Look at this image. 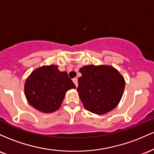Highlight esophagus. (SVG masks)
I'll list each match as a JSON object with an SVG mask.
<instances>
[{
	"mask_svg": "<svg viewBox=\"0 0 154 154\" xmlns=\"http://www.w3.org/2000/svg\"><path fill=\"white\" fill-rule=\"evenodd\" d=\"M72 82H73L74 84H75V85L76 87H78V79L76 78H74L73 79H72Z\"/></svg>",
	"mask_w": 154,
	"mask_h": 154,
	"instance_id": "1",
	"label": "esophagus"
}]
</instances>
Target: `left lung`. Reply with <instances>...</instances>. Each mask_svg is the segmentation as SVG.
I'll list each match as a JSON object with an SVG mask.
<instances>
[{
	"label": "left lung",
	"mask_w": 154,
	"mask_h": 154,
	"mask_svg": "<svg viewBox=\"0 0 154 154\" xmlns=\"http://www.w3.org/2000/svg\"><path fill=\"white\" fill-rule=\"evenodd\" d=\"M77 91L84 108L97 115L113 110L123 96L125 80L110 65H85L79 69Z\"/></svg>",
	"instance_id": "1"
}]
</instances>
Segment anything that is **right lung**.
Instances as JSON below:
<instances>
[{
    "instance_id": "1",
    "label": "right lung",
    "mask_w": 154,
    "mask_h": 154,
    "mask_svg": "<svg viewBox=\"0 0 154 154\" xmlns=\"http://www.w3.org/2000/svg\"><path fill=\"white\" fill-rule=\"evenodd\" d=\"M75 89L67 72L59 70L57 65H44L36 68L25 83V95L31 106L42 113H53L61 106L67 91Z\"/></svg>"
}]
</instances>
